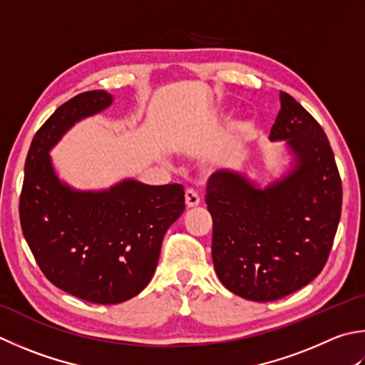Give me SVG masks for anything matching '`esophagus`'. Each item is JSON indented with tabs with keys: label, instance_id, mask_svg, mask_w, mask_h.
Wrapping results in <instances>:
<instances>
[{
	"label": "esophagus",
	"instance_id": "1",
	"mask_svg": "<svg viewBox=\"0 0 365 365\" xmlns=\"http://www.w3.org/2000/svg\"><path fill=\"white\" fill-rule=\"evenodd\" d=\"M185 204H187L188 209L197 207L201 204V196H199L197 191L195 190H187V192H185Z\"/></svg>",
	"mask_w": 365,
	"mask_h": 365
}]
</instances>
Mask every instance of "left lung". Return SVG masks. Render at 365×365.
<instances>
[{
    "label": "left lung",
    "instance_id": "obj_1",
    "mask_svg": "<svg viewBox=\"0 0 365 365\" xmlns=\"http://www.w3.org/2000/svg\"><path fill=\"white\" fill-rule=\"evenodd\" d=\"M270 140H287L294 160L280 180L259 188L234 170L207 183L212 258L220 282L248 301L301 289L329 258L341 213V180L323 128L288 93Z\"/></svg>",
    "mask_w": 365,
    "mask_h": 365
}]
</instances>
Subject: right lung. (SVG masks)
Listing matches in <instances>:
<instances>
[{
	"label": "right lung",
	"instance_id": "right-lung-1",
	"mask_svg": "<svg viewBox=\"0 0 365 365\" xmlns=\"http://www.w3.org/2000/svg\"><path fill=\"white\" fill-rule=\"evenodd\" d=\"M104 90L61 104L33 138L20 195L25 240L48 282L93 304H120L152 280L163 237L185 210L182 185L134 178L78 191L56 175L48 152L78 120L107 109Z\"/></svg>",
	"mask_w": 365,
	"mask_h": 365
}]
</instances>
